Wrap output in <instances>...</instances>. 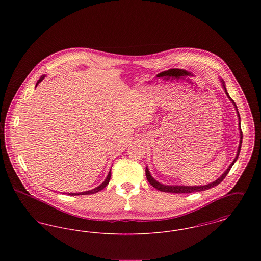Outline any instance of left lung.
Instances as JSON below:
<instances>
[{"label": "left lung", "instance_id": "obj_1", "mask_svg": "<svg viewBox=\"0 0 261 261\" xmlns=\"http://www.w3.org/2000/svg\"><path fill=\"white\" fill-rule=\"evenodd\" d=\"M222 82V86H223L224 91L227 95V97L229 98V99L232 101V103L235 106V109H236L237 113H238V117H239V130H240V144H239V148H238V152H237L236 158L235 160L233 161V162L229 165V167L226 169V171L224 172L217 180H215L214 182L210 183L207 185H203V186H168V185H163L162 183L158 182L156 180H154L152 178V176L149 173V169L148 167H146V176H147V179L149 181V184L152 187H154L156 190L159 191H162V192H165V193H175V194H184V193H194V192H200V191H205V190H208L212 187L217 186L218 184H220L222 181H223L224 178L227 176V174L229 173L230 169L232 168L233 164L236 162L238 158H239V154H240V151H241V147H242V141H243V132H242V129H241V118H240V114L238 112V109H237L236 103L233 99L230 98L226 87H225V82L223 80H221Z\"/></svg>", "mask_w": 261, "mask_h": 261}]
</instances>
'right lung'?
I'll use <instances>...</instances> for the list:
<instances>
[{"mask_svg":"<svg viewBox=\"0 0 261 261\" xmlns=\"http://www.w3.org/2000/svg\"><path fill=\"white\" fill-rule=\"evenodd\" d=\"M44 78H45V75L41 76V78L38 80L35 87H37L38 84H39V83H40ZM111 176H112V170H110V172L108 174V176H107L106 180H105V181H103L99 186L96 187L95 189H92V190H90V191H86V192H80V193H69L68 195H69V196H81V195H92V194L98 193L99 191H101L103 188H106V186L109 184V182H110V180H111Z\"/></svg>","mask_w":261,"mask_h":261,"instance_id":"obj_1","label":"right lung"}]
</instances>
